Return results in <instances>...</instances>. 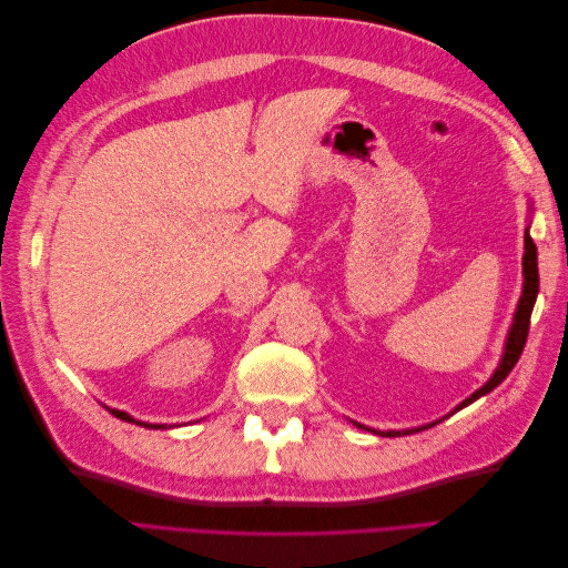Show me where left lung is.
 Here are the masks:
<instances>
[{"instance_id": "obj_1", "label": "left lung", "mask_w": 568, "mask_h": 568, "mask_svg": "<svg viewBox=\"0 0 568 568\" xmlns=\"http://www.w3.org/2000/svg\"><path fill=\"white\" fill-rule=\"evenodd\" d=\"M538 284H540V280H538V248H536V244H532V239H530V234H528V230H526V236H524V291H521V298H519V305H517V313H514V322H511V326H509L503 359H500V365H497V369L493 372L490 379H488L484 386H480L476 393H471L467 400L459 403V405L455 407V412L462 409V407L471 405L474 400L480 398V395L490 393L495 386H500V384L507 379V374L514 369V365L519 363V357H521L524 346H526V336H528V324H530L532 305H536V298H538ZM434 424H436V422H434ZM434 424H428V426H434ZM357 426L365 428L363 424H357ZM422 428H426V426L405 428V432H382V436H390V438H393V436H400V434L405 436V434L422 432ZM374 434H379V432H374Z\"/></svg>"}]
</instances>
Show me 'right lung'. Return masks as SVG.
<instances>
[{"mask_svg": "<svg viewBox=\"0 0 568 568\" xmlns=\"http://www.w3.org/2000/svg\"><path fill=\"white\" fill-rule=\"evenodd\" d=\"M111 415L113 417H118V419H123V422H132V424H142V426H146V428H165V424H146V422H136V419H132L128 412H120V409H111Z\"/></svg>", "mask_w": 568, "mask_h": 568, "instance_id": "obj_1", "label": "right lung"}]
</instances>
